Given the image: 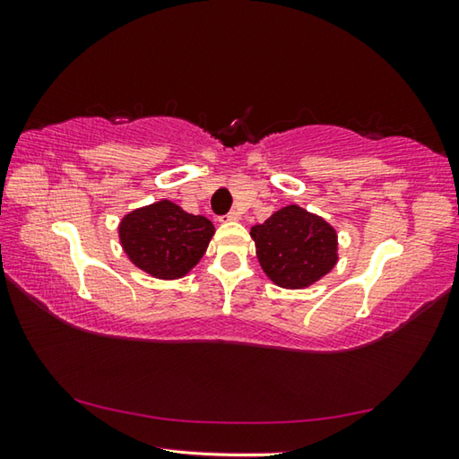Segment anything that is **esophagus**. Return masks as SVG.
Returning <instances> with one entry per match:
<instances>
[{
	"label": "esophagus",
	"mask_w": 459,
	"mask_h": 459,
	"mask_svg": "<svg viewBox=\"0 0 459 459\" xmlns=\"http://www.w3.org/2000/svg\"><path fill=\"white\" fill-rule=\"evenodd\" d=\"M238 219H240V216H238L237 211H230L229 214L222 216V221H229V222H235V221H238Z\"/></svg>",
	"instance_id": "1"
}]
</instances>
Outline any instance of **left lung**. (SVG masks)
Listing matches in <instances>:
<instances>
[{
	"label": "left lung",
	"mask_w": 459,
	"mask_h": 459,
	"mask_svg": "<svg viewBox=\"0 0 459 459\" xmlns=\"http://www.w3.org/2000/svg\"><path fill=\"white\" fill-rule=\"evenodd\" d=\"M251 237L265 275L285 290H304L338 263V235L322 216L290 204L255 224Z\"/></svg>",
	"instance_id": "1"
}]
</instances>
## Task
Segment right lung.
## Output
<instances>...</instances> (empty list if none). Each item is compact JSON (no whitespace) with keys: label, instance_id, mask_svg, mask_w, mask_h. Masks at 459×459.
<instances>
[{"label":"right lung","instance_id":"1","mask_svg":"<svg viewBox=\"0 0 459 459\" xmlns=\"http://www.w3.org/2000/svg\"><path fill=\"white\" fill-rule=\"evenodd\" d=\"M214 235L206 216L188 214L169 200L123 216L119 240L129 261L158 279H180L206 253Z\"/></svg>","mask_w":459,"mask_h":459}]
</instances>
